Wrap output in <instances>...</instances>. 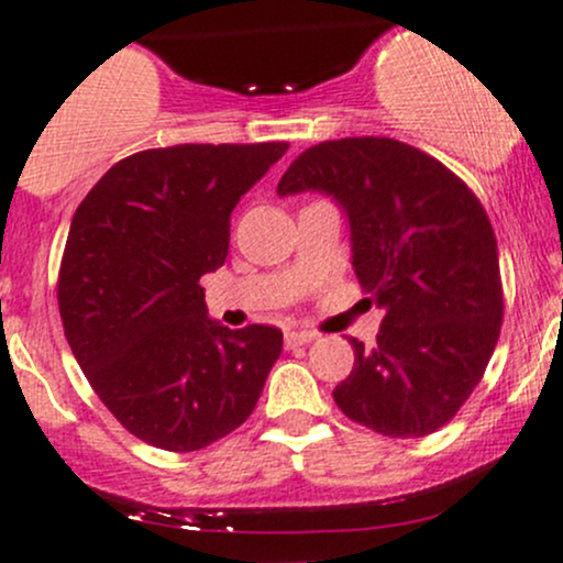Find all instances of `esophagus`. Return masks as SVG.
I'll return each mask as SVG.
<instances>
[{
	"label": "esophagus",
	"mask_w": 563,
	"mask_h": 563,
	"mask_svg": "<svg viewBox=\"0 0 563 563\" xmlns=\"http://www.w3.org/2000/svg\"><path fill=\"white\" fill-rule=\"evenodd\" d=\"M317 338H319V332H313V330H295V328H289V330H284V346H287V349H298V346H306V343L317 341Z\"/></svg>",
	"instance_id": "34e87169"
}]
</instances>
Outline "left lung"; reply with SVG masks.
<instances>
[{
    "mask_svg": "<svg viewBox=\"0 0 563 563\" xmlns=\"http://www.w3.org/2000/svg\"><path fill=\"white\" fill-rule=\"evenodd\" d=\"M330 192L352 225L354 274L386 308L376 346L354 341L338 408L389 438H424L459 413L499 341L505 300L486 209L451 168L389 136L319 142L276 192Z\"/></svg>",
    "mask_w": 563,
    "mask_h": 563,
    "instance_id": "8db88e82",
    "label": "left lung"
}]
</instances>
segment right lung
<instances>
[{
  "label": "right lung",
  "mask_w": 563,
  "mask_h": 563,
  "mask_svg": "<svg viewBox=\"0 0 563 563\" xmlns=\"http://www.w3.org/2000/svg\"><path fill=\"white\" fill-rule=\"evenodd\" d=\"M287 147L142 150L71 217L58 268L64 335L99 400L155 449L201 451L231 434L279 360L282 330L211 322L201 276L225 263L231 211Z\"/></svg>",
  "instance_id": "1"
}]
</instances>
